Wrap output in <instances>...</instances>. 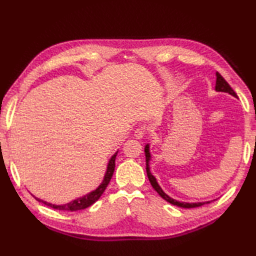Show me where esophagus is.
Wrapping results in <instances>:
<instances>
[{"label": "esophagus", "mask_w": 256, "mask_h": 256, "mask_svg": "<svg viewBox=\"0 0 256 256\" xmlns=\"http://www.w3.org/2000/svg\"><path fill=\"white\" fill-rule=\"evenodd\" d=\"M145 134H146V132H145V130L144 128H136L134 131V136L136 138H143L144 136H145Z\"/></svg>", "instance_id": "obj_1"}]
</instances>
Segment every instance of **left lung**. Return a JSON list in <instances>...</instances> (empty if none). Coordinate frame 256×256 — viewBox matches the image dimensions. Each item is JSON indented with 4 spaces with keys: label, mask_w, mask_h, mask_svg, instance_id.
I'll return each instance as SVG.
<instances>
[{
    "label": "left lung",
    "mask_w": 256,
    "mask_h": 256,
    "mask_svg": "<svg viewBox=\"0 0 256 256\" xmlns=\"http://www.w3.org/2000/svg\"><path fill=\"white\" fill-rule=\"evenodd\" d=\"M216 91H220V92H226V94H231V96H233L238 98V96H236V94L234 92V90H233V89L231 88L230 84H228L226 81L224 80V78L222 77V76H221L219 72H216ZM145 156H146V172H148V179H150V184H152V187H153V188L156 190V192H157V194H158L162 199H165V200L167 201V202H170V204H174V206H180V208H188V209H189V208H196V206H204V204H209V202H210V201H206V202H192V204H189V202H180V201H177V200H175V199L170 198V196L166 194L164 192H162V189L160 187L158 182H156V178L150 174V145H148V144L145 146Z\"/></svg>",
    "instance_id": "left-lung-1"
}]
</instances>
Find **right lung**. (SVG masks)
<instances>
[{
    "instance_id": "obj_1",
    "label": "right lung",
    "mask_w": 256,
    "mask_h": 256,
    "mask_svg": "<svg viewBox=\"0 0 256 256\" xmlns=\"http://www.w3.org/2000/svg\"><path fill=\"white\" fill-rule=\"evenodd\" d=\"M116 155H118V152L111 157V160H108L106 172V176H104V179H103L102 184L96 190H94V192H91L90 194H86L81 198L72 200V202H68L66 204H60V206L50 204V202H47V201H44V200H42L40 198H36V197H35V199L38 200V201H40V202H42L46 206H52V208H54V209L62 210V211H77V210H82V209L88 208V206H90L91 204H94L96 201L101 197V194L104 192V190L108 187V182H110L111 178L113 176V172H114V168H116Z\"/></svg>"
}]
</instances>
